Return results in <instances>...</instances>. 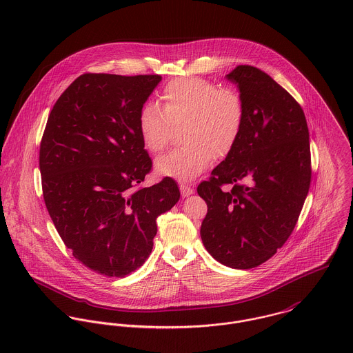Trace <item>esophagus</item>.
<instances>
[{
	"mask_svg": "<svg viewBox=\"0 0 353 353\" xmlns=\"http://www.w3.org/2000/svg\"><path fill=\"white\" fill-rule=\"evenodd\" d=\"M179 189H181L182 197H189L190 194H193V188L189 186V185H186V183H182V185L179 186Z\"/></svg>",
	"mask_w": 353,
	"mask_h": 353,
	"instance_id": "34e87169",
	"label": "esophagus"
}]
</instances>
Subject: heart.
Segmentation results:
<instances>
[{
    "label": "heart",
    "instance_id": "b5f03b06",
    "mask_svg": "<svg viewBox=\"0 0 353 353\" xmlns=\"http://www.w3.org/2000/svg\"><path fill=\"white\" fill-rule=\"evenodd\" d=\"M161 108L145 104L139 114L144 147L160 153L181 128V147L156 160V171L178 179H192L214 159H224L235 148L246 119L242 94L201 77L170 81L160 94Z\"/></svg>",
    "mask_w": 353,
    "mask_h": 353
}]
</instances>
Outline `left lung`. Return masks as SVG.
Returning a JSON list of instances; mask_svg holds the SVG:
<instances>
[{"label": "left lung", "instance_id": "8db88e82", "mask_svg": "<svg viewBox=\"0 0 353 353\" xmlns=\"http://www.w3.org/2000/svg\"><path fill=\"white\" fill-rule=\"evenodd\" d=\"M227 79L239 87L246 119L235 148L197 188L208 205L201 239L220 263L252 269L298 223L311 182L308 128L301 104L268 73L239 65Z\"/></svg>", "mask_w": 353, "mask_h": 353}]
</instances>
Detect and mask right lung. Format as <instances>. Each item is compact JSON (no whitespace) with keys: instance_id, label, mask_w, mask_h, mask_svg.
Wrapping results in <instances>:
<instances>
[{"instance_id":"add662e5","label":"right lung","mask_w":353,"mask_h":353,"mask_svg":"<svg viewBox=\"0 0 353 353\" xmlns=\"http://www.w3.org/2000/svg\"><path fill=\"white\" fill-rule=\"evenodd\" d=\"M159 74L84 73L55 101L39 150L42 192L73 256L107 277H125L150 256L156 219L179 201L165 176L144 188L152 160L139 114Z\"/></svg>"}]
</instances>
